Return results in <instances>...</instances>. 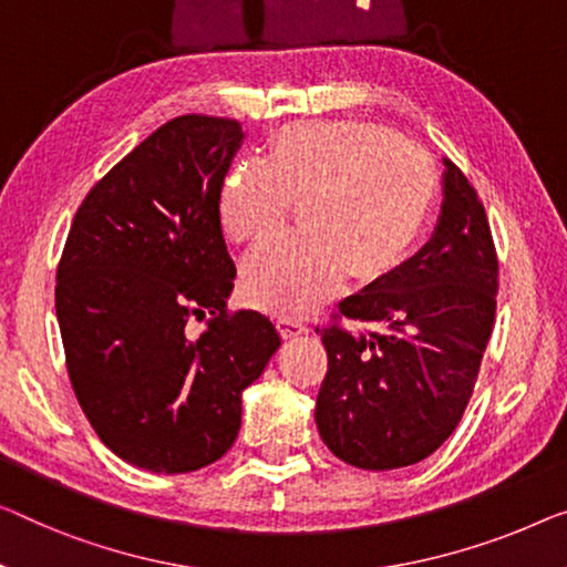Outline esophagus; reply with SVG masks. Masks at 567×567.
Returning a JSON list of instances; mask_svg holds the SVG:
<instances>
[{
  "instance_id": "obj_1",
  "label": "esophagus",
  "mask_w": 567,
  "mask_h": 567,
  "mask_svg": "<svg viewBox=\"0 0 567 567\" xmlns=\"http://www.w3.org/2000/svg\"><path fill=\"white\" fill-rule=\"evenodd\" d=\"M277 331H280L282 338H298L302 333H308V326H302L300 320L280 318V320H277Z\"/></svg>"
}]
</instances>
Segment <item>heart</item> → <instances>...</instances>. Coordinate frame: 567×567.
<instances>
[{
	"mask_svg": "<svg viewBox=\"0 0 567 567\" xmlns=\"http://www.w3.org/2000/svg\"><path fill=\"white\" fill-rule=\"evenodd\" d=\"M433 159L417 142L351 120L290 122L267 140V157H236L218 190V221L231 241L272 236L300 203L306 234L257 249L241 292L275 316H306L346 277L379 282L415 247L435 203Z\"/></svg>",
	"mask_w": 567,
	"mask_h": 567,
	"instance_id": "b5f03b06",
	"label": "heart"
}]
</instances>
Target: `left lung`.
I'll return each mask as SVG.
<instances>
[{"mask_svg":"<svg viewBox=\"0 0 567 567\" xmlns=\"http://www.w3.org/2000/svg\"><path fill=\"white\" fill-rule=\"evenodd\" d=\"M443 165L430 241L338 306V316L382 331L320 328L328 371L318 433L349 466L392 471L435 453L458 427L492 338L499 290L492 229L468 177L451 159Z\"/></svg>","mask_w":567,"mask_h":567,"instance_id":"1","label":"left lung"}]
</instances>
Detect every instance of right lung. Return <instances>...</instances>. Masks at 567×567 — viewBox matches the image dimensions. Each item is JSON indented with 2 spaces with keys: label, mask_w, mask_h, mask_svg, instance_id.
<instances>
[{
  "label": "right lung",
  "mask_w": 567,
  "mask_h": 567,
  "mask_svg": "<svg viewBox=\"0 0 567 567\" xmlns=\"http://www.w3.org/2000/svg\"><path fill=\"white\" fill-rule=\"evenodd\" d=\"M241 124L185 114L152 132L89 190L55 277L65 367L109 451L152 473L221 458L241 392L280 333L257 310H226L236 267L218 190ZM206 319L198 337L189 320Z\"/></svg>",
  "instance_id": "obj_1"
}]
</instances>
